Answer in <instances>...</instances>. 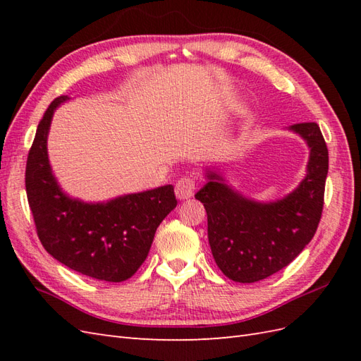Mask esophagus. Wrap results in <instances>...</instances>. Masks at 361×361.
<instances>
[{"label": "esophagus", "instance_id": "34e87169", "mask_svg": "<svg viewBox=\"0 0 361 361\" xmlns=\"http://www.w3.org/2000/svg\"><path fill=\"white\" fill-rule=\"evenodd\" d=\"M195 181L189 176H185V178H180L178 183L175 185V195L178 200H188V198H192L195 194Z\"/></svg>", "mask_w": 361, "mask_h": 361}]
</instances>
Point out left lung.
I'll use <instances>...</instances> for the list:
<instances>
[{"label": "left lung", "mask_w": 361, "mask_h": 361, "mask_svg": "<svg viewBox=\"0 0 361 361\" xmlns=\"http://www.w3.org/2000/svg\"><path fill=\"white\" fill-rule=\"evenodd\" d=\"M310 149L301 183L274 202H257L228 185L224 173L206 167V185L195 194L208 214V239L226 278L251 283L282 270L304 250L323 212L329 152L315 122L288 127Z\"/></svg>", "instance_id": "8db88e82"}]
</instances>
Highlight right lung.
Listing matches in <instances>:
<instances>
[{"mask_svg":"<svg viewBox=\"0 0 361 361\" xmlns=\"http://www.w3.org/2000/svg\"><path fill=\"white\" fill-rule=\"evenodd\" d=\"M54 99L37 127L26 164V194L44 250L71 270L106 282L136 273L149 255L157 228L176 206L173 186L83 202L60 188L48 158L54 111L70 101Z\"/></svg>","mask_w":361,"mask_h":361,"instance_id":"1","label":"right lung"}]
</instances>
